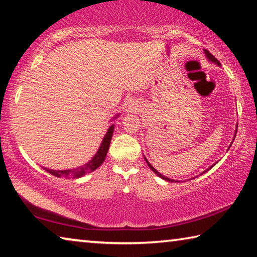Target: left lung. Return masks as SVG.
<instances>
[{"label":"left lung","mask_w":257,"mask_h":257,"mask_svg":"<svg viewBox=\"0 0 257 257\" xmlns=\"http://www.w3.org/2000/svg\"><path fill=\"white\" fill-rule=\"evenodd\" d=\"M205 54H206V56H207V58H208L209 60H210V62H213V63H215V64H217V65H221V64H219V62H218V60L216 59V58H215V57L213 56V55H211L210 54V52L208 51V50H205ZM237 127H238V125H237ZM235 134H237V132H235ZM235 134H234V137H235ZM234 141V140H233ZM231 146V145H230ZM145 161H146V164H148V166L150 167V168H151V170H152V172H154V173H156L157 175H158V176L159 177H161L162 178V180H165V181H168V182H173V180H170V178H168V177H166V176H164V175H162V174H160V173H159L158 172V170L156 169V168H153V167L152 166H151V164H150V162L148 161V159H145ZM211 167H213V166H211ZM211 167H210V168H211ZM207 170H209V169H206L205 170V172H203V174H205L206 172H207Z\"/></svg>","instance_id":"left-lung-1"}]
</instances>
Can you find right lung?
Returning <instances> with one entry per match:
<instances>
[{
	"mask_svg": "<svg viewBox=\"0 0 257 257\" xmlns=\"http://www.w3.org/2000/svg\"><path fill=\"white\" fill-rule=\"evenodd\" d=\"M113 132H114V124H111V127H109L107 130L106 135L104 136V140H103V142H101L99 150L97 151L95 157H93L91 160L87 162L85 165L77 167V168H74V169H67V170H52V169H47V168H44V169H46L48 173L54 175V176H56V177H67V178L68 177L80 178V177L84 176V175L93 172V170H96L101 164H103L105 158H106L107 151L109 148V143H111V140H112Z\"/></svg>",
	"mask_w": 257,
	"mask_h": 257,
	"instance_id": "obj_1",
	"label": "right lung"
}]
</instances>
